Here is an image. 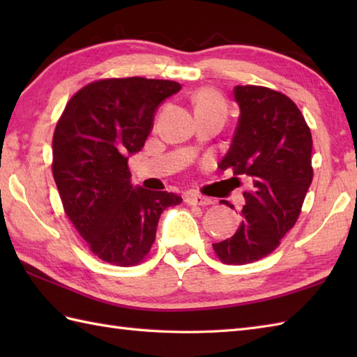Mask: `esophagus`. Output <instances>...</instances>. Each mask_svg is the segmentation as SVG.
<instances>
[{
    "label": "esophagus",
    "instance_id": "1",
    "mask_svg": "<svg viewBox=\"0 0 357 357\" xmlns=\"http://www.w3.org/2000/svg\"><path fill=\"white\" fill-rule=\"evenodd\" d=\"M185 202L188 206H210V204H213V201L210 198H206V196L193 192L185 195Z\"/></svg>",
    "mask_w": 357,
    "mask_h": 357
}]
</instances>
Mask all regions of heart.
Returning a JSON list of instances; mask_svg holds the SVG:
<instances>
[{
	"instance_id": "1",
	"label": "heart",
	"mask_w": 357,
	"mask_h": 357,
	"mask_svg": "<svg viewBox=\"0 0 357 357\" xmlns=\"http://www.w3.org/2000/svg\"><path fill=\"white\" fill-rule=\"evenodd\" d=\"M195 113H211V112H222L225 113V102L218 92L213 89H199L193 95Z\"/></svg>"
}]
</instances>
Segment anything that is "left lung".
Segmentation results:
<instances>
[{"label":"left lung","instance_id":"left-lung-1","mask_svg":"<svg viewBox=\"0 0 357 357\" xmlns=\"http://www.w3.org/2000/svg\"><path fill=\"white\" fill-rule=\"evenodd\" d=\"M241 115L219 169L252 179L242 221L231 238L216 242L219 261L244 265L279 247L301 215L313 181L310 127L290 98L262 86H236Z\"/></svg>","mask_w":357,"mask_h":357}]
</instances>
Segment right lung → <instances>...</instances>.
I'll return each mask as SVG.
<instances>
[{"mask_svg": "<svg viewBox=\"0 0 357 357\" xmlns=\"http://www.w3.org/2000/svg\"><path fill=\"white\" fill-rule=\"evenodd\" d=\"M176 81L107 78L75 93L53 133L52 173L67 218L95 256L138 265L155 242L159 216L183 198L130 184L128 155L144 147L158 105Z\"/></svg>", "mask_w": 357, "mask_h": 357, "instance_id": "1", "label": "right lung"}]
</instances>
